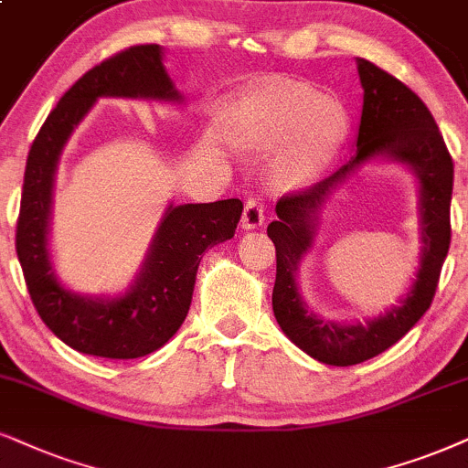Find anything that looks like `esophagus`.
<instances>
[{"mask_svg": "<svg viewBox=\"0 0 468 468\" xmlns=\"http://www.w3.org/2000/svg\"><path fill=\"white\" fill-rule=\"evenodd\" d=\"M263 220H265L263 205L259 203V198H248L244 214H241V229H257L261 227Z\"/></svg>", "mask_w": 468, "mask_h": 468, "instance_id": "obj_1", "label": "esophagus"}]
</instances>
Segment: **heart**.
Returning <instances> with one entry per match:
<instances>
[{
	"label": "heart",
	"instance_id": "obj_1",
	"mask_svg": "<svg viewBox=\"0 0 468 468\" xmlns=\"http://www.w3.org/2000/svg\"><path fill=\"white\" fill-rule=\"evenodd\" d=\"M233 140L252 153L281 151L276 176L300 186L322 173L347 133L339 103L295 81H268L246 92L233 112Z\"/></svg>",
	"mask_w": 468,
	"mask_h": 468
}]
</instances>
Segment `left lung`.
Here are the masks:
<instances>
[{
    "mask_svg": "<svg viewBox=\"0 0 468 468\" xmlns=\"http://www.w3.org/2000/svg\"><path fill=\"white\" fill-rule=\"evenodd\" d=\"M358 75L365 92L356 155L328 179L306 190L285 194L276 203L278 218L268 227L270 239L276 246L271 309L278 326L309 356L336 367L358 365L378 356L415 326L434 300L441 268L452 241L449 205L453 190V162L434 116L410 88L369 60H358ZM376 156L406 163L422 186L420 204L424 250L418 281L402 306L387 316L367 324L324 323L306 310L299 298L294 271L312 243L318 207L354 169Z\"/></svg>",
    "mask_w": 468,
    "mask_h": 468,
    "instance_id": "8db88e82",
    "label": "left lung"
}]
</instances>
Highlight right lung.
Returning <instances> with one entry per match:
<instances>
[{
	"mask_svg": "<svg viewBox=\"0 0 468 468\" xmlns=\"http://www.w3.org/2000/svg\"><path fill=\"white\" fill-rule=\"evenodd\" d=\"M99 97L181 101L162 64V47L135 45L84 73L51 110L29 149L16 220V257L38 315L69 347L103 358H140L168 343L190 311L207 248L230 239L239 198L168 207L149 257L121 298H86L53 276L47 230L58 159L69 135Z\"/></svg>",
	"mask_w": 468,
	"mask_h": 468,
	"instance_id": "1",
	"label": "right lung"
}]
</instances>
